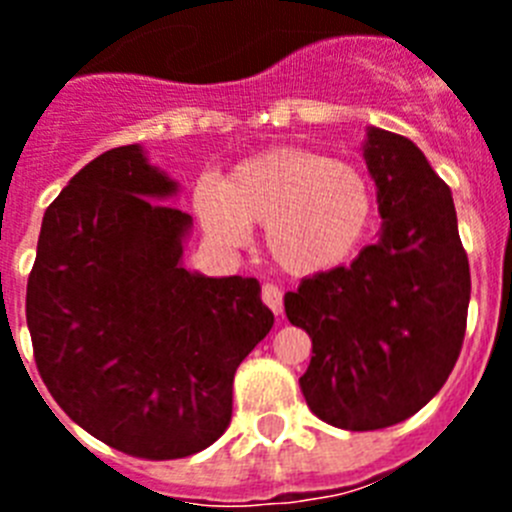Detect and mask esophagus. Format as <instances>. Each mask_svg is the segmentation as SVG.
<instances>
[{"instance_id": "esophagus-1", "label": "esophagus", "mask_w": 512, "mask_h": 512, "mask_svg": "<svg viewBox=\"0 0 512 512\" xmlns=\"http://www.w3.org/2000/svg\"><path fill=\"white\" fill-rule=\"evenodd\" d=\"M261 300H264V305L269 307L274 315H282V289H279L277 284L266 282L264 287H261Z\"/></svg>"}]
</instances>
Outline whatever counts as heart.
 <instances>
[{"mask_svg": "<svg viewBox=\"0 0 512 512\" xmlns=\"http://www.w3.org/2000/svg\"><path fill=\"white\" fill-rule=\"evenodd\" d=\"M194 212L217 246L246 243L264 225V246L289 274H320L356 253L374 220L364 171L310 148H271L230 169L220 187L200 184Z\"/></svg>", "mask_w": 512, "mask_h": 512, "instance_id": "heart-1", "label": "heart"}]
</instances>
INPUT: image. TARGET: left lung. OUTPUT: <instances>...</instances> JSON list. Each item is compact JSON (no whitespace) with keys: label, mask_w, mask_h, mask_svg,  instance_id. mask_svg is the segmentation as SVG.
I'll use <instances>...</instances> for the list:
<instances>
[{"label":"left lung","mask_w":512,"mask_h":512,"mask_svg":"<svg viewBox=\"0 0 512 512\" xmlns=\"http://www.w3.org/2000/svg\"><path fill=\"white\" fill-rule=\"evenodd\" d=\"M364 158L379 241L284 295L289 323L312 338L307 408L346 431L390 428L431 402L459 359L472 292L451 189L423 151L372 128Z\"/></svg>","instance_id":"obj_1"}]
</instances>
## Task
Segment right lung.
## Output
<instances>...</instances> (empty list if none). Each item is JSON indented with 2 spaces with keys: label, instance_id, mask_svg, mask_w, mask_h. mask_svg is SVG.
I'll return each mask as SVG.
<instances>
[{
  "label": "right lung",
  "instance_id": "right-lung-1",
  "mask_svg": "<svg viewBox=\"0 0 512 512\" xmlns=\"http://www.w3.org/2000/svg\"><path fill=\"white\" fill-rule=\"evenodd\" d=\"M140 146L102 153L43 215L27 277L33 356L58 408L138 459H184L223 436L233 377L274 325L259 282L182 266L192 217Z\"/></svg>",
  "mask_w": 512,
  "mask_h": 512
}]
</instances>
